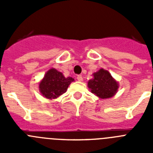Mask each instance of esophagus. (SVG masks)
<instances>
[{
	"label": "esophagus",
	"mask_w": 153,
	"mask_h": 153,
	"mask_svg": "<svg viewBox=\"0 0 153 153\" xmlns=\"http://www.w3.org/2000/svg\"><path fill=\"white\" fill-rule=\"evenodd\" d=\"M76 79H77L78 81H83V76H82V75H78L77 76H76Z\"/></svg>",
	"instance_id": "obj_1"
}]
</instances>
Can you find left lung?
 I'll return each instance as SVG.
<instances>
[{
    "mask_svg": "<svg viewBox=\"0 0 153 153\" xmlns=\"http://www.w3.org/2000/svg\"><path fill=\"white\" fill-rule=\"evenodd\" d=\"M93 79L88 82L91 93L101 99L110 98L118 90V83L112 77L111 74L103 69L94 73Z\"/></svg>",
    "mask_w": 153,
    "mask_h": 153,
    "instance_id": "obj_1",
    "label": "left lung"
}]
</instances>
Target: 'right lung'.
Segmentation results:
<instances>
[{
  "mask_svg": "<svg viewBox=\"0 0 153 153\" xmlns=\"http://www.w3.org/2000/svg\"><path fill=\"white\" fill-rule=\"evenodd\" d=\"M74 80L72 77L66 78L56 69H51L47 72L39 84L40 93L47 99H55L67 91L69 85Z\"/></svg>",
  "mask_w": 153,
  "mask_h": 153,
  "instance_id": "1",
  "label": "right lung"
}]
</instances>
